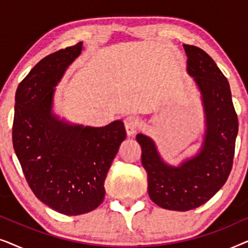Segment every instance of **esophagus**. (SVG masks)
I'll list each match as a JSON object with an SVG mask.
<instances>
[{
  "instance_id": "esophagus-1",
  "label": "esophagus",
  "mask_w": 248,
  "mask_h": 248,
  "mask_svg": "<svg viewBox=\"0 0 248 248\" xmlns=\"http://www.w3.org/2000/svg\"><path fill=\"white\" fill-rule=\"evenodd\" d=\"M124 125H125V130H126V133L128 137H131V135H133L135 132L138 131V121L135 120L134 117L132 116H128L124 120Z\"/></svg>"
}]
</instances>
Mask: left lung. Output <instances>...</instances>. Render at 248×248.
<instances>
[{
	"label": "left lung",
	"instance_id": "8db88e82",
	"mask_svg": "<svg viewBox=\"0 0 248 248\" xmlns=\"http://www.w3.org/2000/svg\"><path fill=\"white\" fill-rule=\"evenodd\" d=\"M184 49L187 72L199 87L205 114L206 130L199 154L175 167L164 162L150 138L137 135L148 174L149 196L160 208L175 211L204 204L225 185L238 133V117L227 78L203 49L192 45H184Z\"/></svg>",
	"mask_w": 248,
	"mask_h": 248
}]
</instances>
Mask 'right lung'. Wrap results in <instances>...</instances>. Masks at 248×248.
<instances>
[{
  "label": "right lung",
  "mask_w": 248,
  "mask_h": 248,
  "mask_svg": "<svg viewBox=\"0 0 248 248\" xmlns=\"http://www.w3.org/2000/svg\"><path fill=\"white\" fill-rule=\"evenodd\" d=\"M82 42L46 56L16 93L12 141L23 175L37 199L66 216L98 208L105 179L126 138L124 124L104 127L66 123L53 114L54 87L80 55Z\"/></svg>",
  "instance_id": "1"
}]
</instances>
